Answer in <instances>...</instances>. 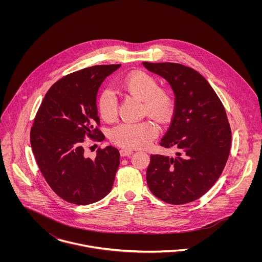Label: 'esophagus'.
Segmentation results:
<instances>
[{
    "label": "esophagus",
    "instance_id": "esophagus-1",
    "mask_svg": "<svg viewBox=\"0 0 262 262\" xmlns=\"http://www.w3.org/2000/svg\"><path fill=\"white\" fill-rule=\"evenodd\" d=\"M120 153H121L122 156H127V155L132 154V153H133V150L130 149V148H121Z\"/></svg>",
    "mask_w": 262,
    "mask_h": 262
}]
</instances>
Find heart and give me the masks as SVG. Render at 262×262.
Returning <instances> with one entry per match:
<instances>
[{"mask_svg":"<svg viewBox=\"0 0 262 262\" xmlns=\"http://www.w3.org/2000/svg\"><path fill=\"white\" fill-rule=\"evenodd\" d=\"M118 88L127 96L143 101V112L157 122L164 124L170 118L174 108V97L170 90L160 86L154 75L143 71H136L119 81ZM98 110L108 122L117 119L118 99L110 89L101 92L98 98ZM158 135V126L151 120L139 123H121L114 127L110 138L123 148H143Z\"/></svg>","mask_w":262,"mask_h":262,"instance_id":"b5f03b06","label":"heart"}]
</instances>
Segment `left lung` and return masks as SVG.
<instances>
[{
    "mask_svg": "<svg viewBox=\"0 0 262 262\" xmlns=\"http://www.w3.org/2000/svg\"><path fill=\"white\" fill-rule=\"evenodd\" d=\"M163 76L174 92L170 126L159 142L176 147V157L151 154L146 181L151 192L171 205L193 202L220 178L231 148V128L224 106L208 80L174 62H143Z\"/></svg>",
    "mask_w": 262,
    "mask_h": 262,
    "instance_id": "left-lung-1",
    "label": "left lung"
}]
</instances>
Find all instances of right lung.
<instances>
[{"instance_id": "1", "label": "right lung", "mask_w": 262, "mask_h": 262, "mask_svg": "<svg viewBox=\"0 0 262 262\" xmlns=\"http://www.w3.org/2000/svg\"><path fill=\"white\" fill-rule=\"evenodd\" d=\"M121 64L94 66L54 82L38 108L30 143L38 167L52 190L64 201L89 205L107 195L120 164L119 150L99 147L95 159L84 155V140L101 142L97 94Z\"/></svg>"}]
</instances>
